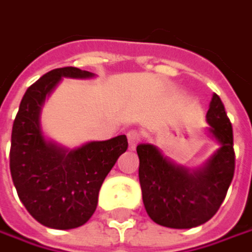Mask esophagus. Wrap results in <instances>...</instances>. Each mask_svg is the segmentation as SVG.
<instances>
[{"label":"esophagus","mask_w":252,"mask_h":252,"mask_svg":"<svg viewBox=\"0 0 252 252\" xmlns=\"http://www.w3.org/2000/svg\"><path fill=\"white\" fill-rule=\"evenodd\" d=\"M126 138H128V144H129V148H131V150H134L141 140L138 131H135V129L128 131V132H126Z\"/></svg>","instance_id":"obj_1"}]
</instances>
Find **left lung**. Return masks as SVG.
<instances>
[{
  "mask_svg": "<svg viewBox=\"0 0 252 252\" xmlns=\"http://www.w3.org/2000/svg\"><path fill=\"white\" fill-rule=\"evenodd\" d=\"M208 134L220 148L201 167L172 162L153 144H140L142 201L150 218L168 228H192L211 220L221 207L235 170L232 126L221 98L214 94L207 112Z\"/></svg>",
  "mask_w": 252,
  "mask_h": 252,
  "instance_id": "obj_1",
  "label": "left lung"
}]
</instances>
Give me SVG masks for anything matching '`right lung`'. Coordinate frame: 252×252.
<instances>
[{
	"mask_svg": "<svg viewBox=\"0 0 252 252\" xmlns=\"http://www.w3.org/2000/svg\"><path fill=\"white\" fill-rule=\"evenodd\" d=\"M64 77L91 78L75 67L52 69L24 94L11 134L9 170L18 197L39 224L57 229L84 225L94 214L98 192L128 141L118 135L67 150L48 141L39 114L45 98Z\"/></svg>",
	"mask_w": 252,
	"mask_h": 252,
	"instance_id": "right-lung-1",
	"label": "right lung"
}]
</instances>
